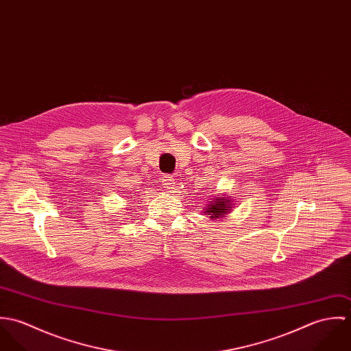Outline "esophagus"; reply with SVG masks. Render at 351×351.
Returning a JSON list of instances; mask_svg holds the SVG:
<instances>
[{"mask_svg": "<svg viewBox=\"0 0 351 351\" xmlns=\"http://www.w3.org/2000/svg\"><path fill=\"white\" fill-rule=\"evenodd\" d=\"M162 185H163V188L167 189V191L173 189L174 185H176L174 178H173L171 176H163V177H162Z\"/></svg>", "mask_w": 351, "mask_h": 351, "instance_id": "esophagus-1", "label": "esophagus"}]
</instances>
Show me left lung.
<instances>
[{
    "instance_id": "1",
    "label": "left lung",
    "mask_w": 351,
    "mask_h": 351,
    "mask_svg": "<svg viewBox=\"0 0 351 351\" xmlns=\"http://www.w3.org/2000/svg\"><path fill=\"white\" fill-rule=\"evenodd\" d=\"M232 206V200L230 197H215L213 201H209L204 213H208L210 219L224 217Z\"/></svg>"
}]
</instances>
